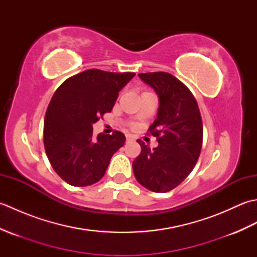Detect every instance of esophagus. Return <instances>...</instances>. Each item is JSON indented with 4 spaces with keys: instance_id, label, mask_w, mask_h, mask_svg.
<instances>
[{
    "instance_id": "obj_1",
    "label": "esophagus",
    "mask_w": 257,
    "mask_h": 257,
    "mask_svg": "<svg viewBox=\"0 0 257 257\" xmlns=\"http://www.w3.org/2000/svg\"><path fill=\"white\" fill-rule=\"evenodd\" d=\"M132 140H134V137L132 135H127V141H132Z\"/></svg>"
}]
</instances>
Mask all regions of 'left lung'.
I'll list each match as a JSON object with an SVG mask.
<instances>
[{"mask_svg": "<svg viewBox=\"0 0 257 257\" xmlns=\"http://www.w3.org/2000/svg\"><path fill=\"white\" fill-rule=\"evenodd\" d=\"M138 76L159 99L157 119L149 128L159 145L151 150L144 141L137 140L141 152L133 162L134 173L146 189L165 193L178 187L199 159L203 139L201 114L192 92L171 74Z\"/></svg>", "mask_w": 257, "mask_h": 257, "instance_id": "obj_1", "label": "left lung"}]
</instances>
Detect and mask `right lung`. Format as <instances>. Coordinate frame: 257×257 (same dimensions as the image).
Segmentation results:
<instances>
[{
    "mask_svg": "<svg viewBox=\"0 0 257 257\" xmlns=\"http://www.w3.org/2000/svg\"><path fill=\"white\" fill-rule=\"evenodd\" d=\"M134 73L88 69L66 79L53 95L44 119V147L54 170L74 187L103 177L112 155L124 145L122 133L92 136V124L110 112Z\"/></svg>",
    "mask_w": 257,
    "mask_h": 257,
    "instance_id": "obj_1",
    "label": "right lung"
}]
</instances>
